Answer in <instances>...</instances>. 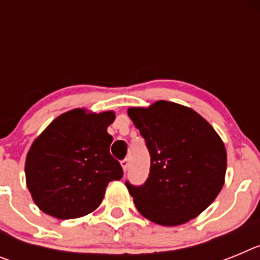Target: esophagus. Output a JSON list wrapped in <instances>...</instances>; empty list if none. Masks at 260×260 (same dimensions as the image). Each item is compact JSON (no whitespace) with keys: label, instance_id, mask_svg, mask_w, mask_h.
<instances>
[{"label":"esophagus","instance_id":"obj_1","mask_svg":"<svg viewBox=\"0 0 260 260\" xmlns=\"http://www.w3.org/2000/svg\"><path fill=\"white\" fill-rule=\"evenodd\" d=\"M121 165H122V169L123 172L127 171V168H128V158H123V160H121Z\"/></svg>","mask_w":260,"mask_h":260}]
</instances>
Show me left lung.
I'll list each match as a JSON object with an SVG mask.
<instances>
[{
	"label": "left lung",
	"mask_w": 260,
	"mask_h": 260,
	"mask_svg": "<svg viewBox=\"0 0 260 260\" xmlns=\"http://www.w3.org/2000/svg\"><path fill=\"white\" fill-rule=\"evenodd\" d=\"M127 113L151 156L144 183L125 182L137 210L165 226L197 217L224 185L226 151L217 133L192 109L164 100Z\"/></svg>",
	"instance_id": "8db88e82"
}]
</instances>
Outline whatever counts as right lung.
<instances>
[{
	"mask_svg": "<svg viewBox=\"0 0 260 260\" xmlns=\"http://www.w3.org/2000/svg\"><path fill=\"white\" fill-rule=\"evenodd\" d=\"M113 121V112L70 110L34 142L26 180L43 212L63 220L87 215L100 206L108 183L122 178V167L109 152L113 137L107 127Z\"/></svg>",
	"mask_w": 260,
	"mask_h": 260,
	"instance_id": "add662e5",
	"label": "right lung"
}]
</instances>
